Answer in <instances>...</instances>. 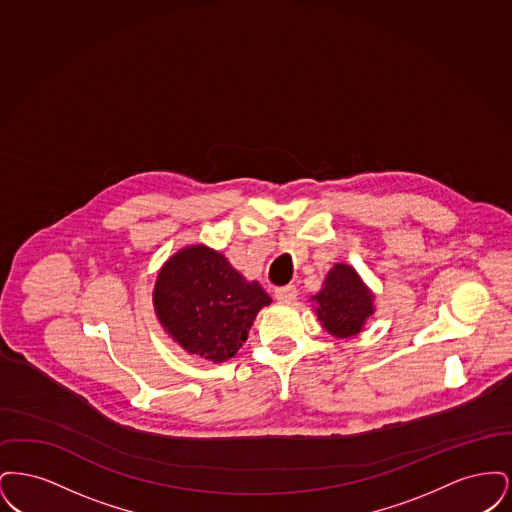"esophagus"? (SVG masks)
Wrapping results in <instances>:
<instances>
[{"instance_id":"obj_1","label":"esophagus","mask_w":512,"mask_h":512,"mask_svg":"<svg viewBox=\"0 0 512 512\" xmlns=\"http://www.w3.org/2000/svg\"><path fill=\"white\" fill-rule=\"evenodd\" d=\"M274 297L278 299V301H282V303H292L297 299V288L295 286H282V288H276L274 290Z\"/></svg>"}]
</instances>
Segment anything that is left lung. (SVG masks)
<instances>
[{
	"label": "left lung",
	"mask_w": 512,
	"mask_h": 512,
	"mask_svg": "<svg viewBox=\"0 0 512 512\" xmlns=\"http://www.w3.org/2000/svg\"><path fill=\"white\" fill-rule=\"evenodd\" d=\"M324 330L334 338L357 336L374 313V295L357 270L338 263L328 272L322 290L311 297Z\"/></svg>",
	"instance_id": "left-lung-1"
}]
</instances>
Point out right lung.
Masks as SVG:
<instances>
[{
	"mask_svg": "<svg viewBox=\"0 0 512 512\" xmlns=\"http://www.w3.org/2000/svg\"><path fill=\"white\" fill-rule=\"evenodd\" d=\"M270 301L259 282H247L222 253L199 244L174 253L153 290L155 315L165 332L190 355L213 363L238 353Z\"/></svg>",
	"mask_w": 512,
	"mask_h": 512,
	"instance_id": "right-lung-1",
	"label": "right lung"
}]
</instances>
